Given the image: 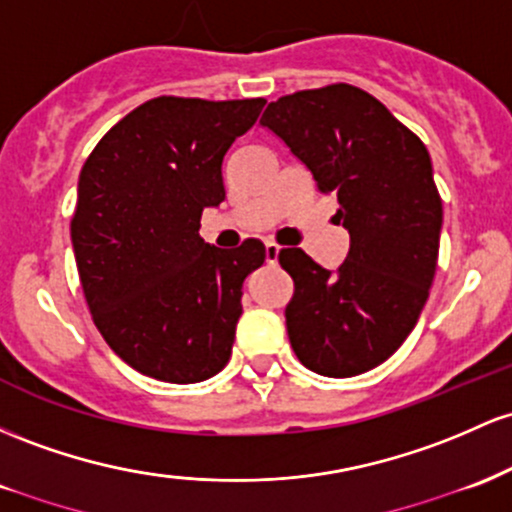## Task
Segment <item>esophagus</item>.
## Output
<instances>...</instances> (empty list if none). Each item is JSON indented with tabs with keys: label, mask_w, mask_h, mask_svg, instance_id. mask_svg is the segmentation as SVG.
I'll list each match as a JSON object with an SVG mask.
<instances>
[{
	"label": "esophagus",
	"mask_w": 512,
	"mask_h": 512,
	"mask_svg": "<svg viewBox=\"0 0 512 512\" xmlns=\"http://www.w3.org/2000/svg\"><path fill=\"white\" fill-rule=\"evenodd\" d=\"M278 254H280V246L275 244V241H266V261L278 263Z\"/></svg>",
	"instance_id": "esophagus-1"
}]
</instances>
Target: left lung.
Listing matches in <instances>:
<instances>
[{"label": "left lung", "mask_w": 512, "mask_h": 512, "mask_svg": "<svg viewBox=\"0 0 512 512\" xmlns=\"http://www.w3.org/2000/svg\"><path fill=\"white\" fill-rule=\"evenodd\" d=\"M261 125L338 200L350 234L338 271L295 246L278 254L295 283L285 307L292 350L326 377L372 370L413 331L438 268L442 200L428 149L384 103L343 82L280 96Z\"/></svg>", "instance_id": "obj_1"}]
</instances>
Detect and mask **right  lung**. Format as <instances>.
Segmentation results:
<instances>
[{"label": "right lung", "instance_id": "1", "mask_svg": "<svg viewBox=\"0 0 512 512\" xmlns=\"http://www.w3.org/2000/svg\"><path fill=\"white\" fill-rule=\"evenodd\" d=\"M263 103L157 96L118 120L82 166L70 222L79 280L103 341L142 375L203 382L232 355L241 285L266 246L217 249L198 229L203 210L225 200L227 149Z\"/></svg>", "mask_w": 512, "mask_h": 512}]
</instances>
